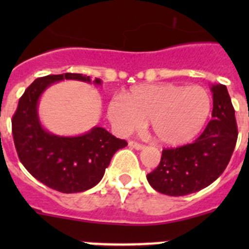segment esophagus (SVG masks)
Wrapping results in <instances>:
<instances>
[{"label": "esophagus", "instance_id": "34e87169", "mask_svg": "<svg viewBox=\"0 0 249 249\" xmlns=\"http://www.w3.org/2000/svg\"><path fill=\"white\" fill-rule=\"evenodd\" d=\"M129 145L131 148H134V149H137V150H141V149H143V148H144V145L141 144V143L135 142V141H129Z\"/></svg>", "mask_w": 249, "mask_h": 249}]
</instances>
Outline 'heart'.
Here are the masks:
<instances>
[{"instance_id":"b5f03b06","label":"heart","mask_w":249,"mask_h":249,"mask_svg":"<svg viewBox=\"0 0 249 249\" xmlns=\"http://www.w3.org/2000/svg\"><path fill=\"white\" fill-rule=\"evenodd\" d=\"M211 112V99L201 87L172 83L132 87L109 101L107 115L119 134L141 130L149 119L153 136L161 144L182 145L201 131Z\"/></svg>"}]
</instances>
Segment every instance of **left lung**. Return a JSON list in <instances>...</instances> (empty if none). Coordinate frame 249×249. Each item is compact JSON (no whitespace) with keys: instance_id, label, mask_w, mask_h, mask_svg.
Wrapping results in <instances>:
<instances>
[{"instance_id":"1","label":"left lung","mask_w":249,"mask_h":249,"mask_svg":"<svg viewBox=\"0 0 249 249\" xmlns=\"http://www.w3.org/2000/svg\"><path fill=\"white\" fill-rule=\"evenodd\" d=\"M213 119L195 142L164 149L157 169L147 175L153 189L170 196L196 193L214 182L227 169L236 141L237 125L225 85L214 84Z\"/></svg>"}]
</instances>
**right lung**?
I'll return each instance as SVG.
<instances>
[{
    "label": "right lung",
    "mask_w": 249,
    "mask_h": 249,
    "mask_svg": "<svg viewBox=\"0 0 249 249\" xmlns=\"http://www.w3.org/2000/svg\"><path fill=\"white\" fill-rule=\"evenodd\" d=\"M64 79L101 85L80 73L49 74L37 78L20 97L12 119L14 144L20 161L36 179L65 194L80 193L95 187L104 177L110 159L127 145L106 129L92 127L79 136H57L47 131L38 117V101L53 83Z\"/></svg>",
    "instance_id": "1"
}]
</instances>
